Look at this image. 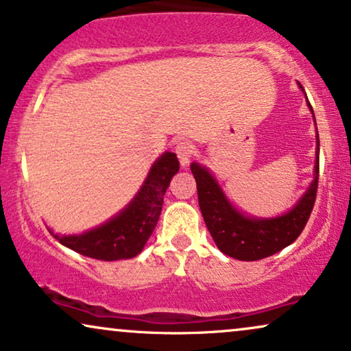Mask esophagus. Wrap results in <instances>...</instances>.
Returning a JSON list of instances; mask_svg holds the SVG:
<instances>
[{
	"mask_svg": "<svg viewBox=\"0 0 351 351\" xmlns=\"http://www.w3.org/2000/svg\"><path fill=\"white\" fill-rule=\"evenodd\" d=\"M175 152H176V156H178V158H180L181 167H188L189 162H191V158H193L194 152H195V147L193 146V143L181 141V143L176 144Z\"/></svg>",
	"mask_w": 351,
	"mask_h": 351,
	"instance_id": "obj_1",
	"label": "esophagus"
}]
</instances>
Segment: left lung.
Instances as JSON below:
<instances>
[{"instance_id": "8db88e82", "label": "left lung", "mask_w": 351, "mask_h": 351, "mask_svg": "<svg viewBox=\"0 0 351 351\" xmlns=\"http://www.w3.org/2000/svg\"><path fill=\"white\" fill-rule=\"evenodd\" d=\"M298 86H303L298 83ZM306 96V95H305ZM308 102V99H306ZM311 109V104L308 102ZM315 119V115H313ZM316 125V121H315ZM195 183H197L199 207L204 221L207 224L215 244L223 254L242 261H255L278 254L279 250L291 245L310 218L315 205L317 191V175H319V136L316 130V160L315 175L305 194L289 212L273 218H256L242 213L230 202L221 186L215 180L208 168L197 162L191 163Z\"/></svg>"}]
</instances>
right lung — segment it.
Listing matches in <instances>:
<instances>
[{
    "instance_id": "obj_1",
    "label": "right lung",
    "mask_w": 351,
    "mask_h": 351,
    "mask_svg": "<svg viewBox=\"0 0 351 351\" xmlns=\"http://www.w3.org/2000/svg\"><path fill=\"white\" fill-rule=\"evenodd\" d=\"M180 170L176 154L163 152L154 162L146 180L132 202L106 223L83 234L59 236L51 231L60 244L77 254L102 261L133 258L146 245L160 217L163 194L173 176Z\"/></svg>"
}]
</instances>
